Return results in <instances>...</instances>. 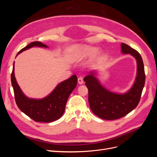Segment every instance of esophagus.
<instances>
[{
	"label": "esophagus",
	"mask_w": 157,
	"mask_h": 157,
	"mask_svg": "<svg viewBox=\"0 0 157 157\" xmlns=\"http://www.w3.org/2000/svg\"><path fill=\"white\" fill-rule=\"evenodd\" d=\"M78 83L79 84H82L84 83V80H83L82 78L80 77V78H78Z\"/></svg>",
	"instance_id": "obj_1"
}]
</instances>
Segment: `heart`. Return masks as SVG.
<instances>
[{"label":"heart","mask_w":157,"mask_h":157,"mask_svg":"<svg viewBox=\"0 0 157 157\" xmlns=\"http://www.w3.org/2000/svg\"><path fill=\"white\" fill-rule=\"evenodd\" d=\"M92 54L93 55L92 56L91 62L98 60L102 56L103 53L101 50H97L95 47L87 45H77L69 50L68 58L71 62L77 63L92 56Z\"/></svg>","instance_id":"obj_1"}]
</instances>
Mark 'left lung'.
Masks as SVG:
<instances>
[{"label":"left lung","mask_w":157,"mask_h":157,"mask_svg":"<svg viewBox=\"0 0 157 157\" xmlns=\"http://www.w3.org/2000/svg\"><path fill=\"white\" fill-rule=\"evenodd\" d=\"M121 52L130 54L136 60V77L132 87L124 93L108 90L98 78V70L90 71L84 78L88 90V102L92 111L101 119L115 120L130 113L138 105L145 85L144 65L141 55L124 43H121Z\"/></svg>","instance_id":"left-lung-1"}]
</instances>
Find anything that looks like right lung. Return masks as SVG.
Masks as SVG:
<instances>
[{"label": "right lung", "instance_id": "1", "mask_svg": "<svg viewBox=\"0 0 157 157\" xmlns=\"http://www.w3.org/2000/svg\"><path fill=\"white\" fill-rule=\"evenodd\" d=\"M33 47L48 48V46L41 42H33L21 49L16 56ZM11 81L16 103L19 109L36 122H51L59 119L63 115L70 94L77 86V77L75 75H72L68 79L59 83L48 96L41 99L30 98L22 92L14 75V62Z\"/></svg>", "mask_w": 157, "mask_h": 157}]
</instances>
